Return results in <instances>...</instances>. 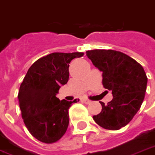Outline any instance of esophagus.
I'll list each match as a JSON object with an SVG mask.
<instances>
[{
	"label": "esophagus",
	"mask_w": 155,
	"mask_h": 155,
	"mask_svg": "<svg viewBox=\"0 0 155 155\" xmlns=\"http://www.w3.org/2000/svg\"><path fill=\"white\" fill-rule=\"evenodd\" d=\"M81 101H82L83 103H84V104H89L91 103V101L89 100V99H87V98H84V99H82Z\"/></svg>",
	"instance_id": "esophagus-1"
}]
</instances>
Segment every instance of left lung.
Returning <instances> with one entry per match:
<instances>
[{"label":"left lung","mask_w":155,"mask_h":155,"mask_svg":"<svg viewBox=\"0 0 155 155\" xmlns=\"http://www.w3.org/2000/svg\"><path fill=\"white\" fill-rule=\"evenodd\" d=\"M86 55L103 72V85L113 96L106 105L99 102L102 111L93 118L104 129L119 130L141 107L147 86L146 74L140 63L121 51L94 49L87 51Z\"/></svg>","instance_id":"left-lung-1"}]
</instances>
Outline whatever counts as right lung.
<instances>
[{"label":"right lung","instance_id":"1","mask_svg":"<svg viewBox=\"0 0 155 155\" xmlns=\"http://www.w3.org/2000/svg\"><path fill=\"white\" fill-rule=\"evenodd\" d=\"M84 52H53L41 57L30 66L19 87L18 98L25 126L39 141L52 144L66 133L69 108L74 101L56 97L69 80V64Z\"/></svg>","mask_w":155,"mask_h":155}]
</instances>
